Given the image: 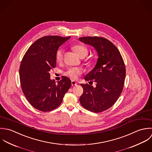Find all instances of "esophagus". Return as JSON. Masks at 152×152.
<instances>
[{"label":"esophagus","instance_id":"1","mask_svg":"<svg viewBox=\"0 0 152 152\" xmlns=\"http://www.w3.org/2000/svg\"><path fill=\"white\" fill-rule=\"evenodd\" d=\"M77 85V83L75 81H72V86H76Z\"/></svg>","mask_w":152,"mask_h":152}]
</instances>
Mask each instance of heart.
<instances>
[{"label":"heart","mask_w":152,"mask_h":152,"mask_svg":"<svg viewBox=\"0 0 152 152\" xmlns=\"http://www.w3.org/2000/svg\"><path fill=\"white\" fill-rule=\"evenodd\" d=\"M72 49L77 53V55L81 58L86 57L88 53V48L83 45L78 44L72 46ZM64 51L62 49H59L56 53V60L58 62H61L63 60ZM82 70L80 69L75 67H69L64 72V75L72 80L76 79L81 74Z\"/></svg>","instance_id":"1"}]
</instances>
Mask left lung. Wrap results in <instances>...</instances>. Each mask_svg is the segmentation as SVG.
<instances>
[{
  "instance_id": "left-lung-1",
  "label": "left lung",
  "mask_w": 152,
  "mask_h": 152,
  "mask_svg": "<svg viewBox=\"0 0 152 152\" xmlns=\"http://www.w3.org/2000/svg\"><path fill=\"white\" fill-rule=\"evenodd\" d=\"M79 40L93 47L98 57L94 68L85 76L89 82L94 80L96 86L80 84L83 93L80 103L89 111L102 112L111 107L121 94L126 76L125 65L119 50L109 40L89 36Z\"/></svg>"
}]
</instances>
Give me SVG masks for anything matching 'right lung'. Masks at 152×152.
I'll use <instances>...</instances> for the list:
<instances>
[{"label": "right lung", "mask_w": 152, "mask_h": 152, "mask_svg": "<svg viewBox=\"0 0 152 152\" xmlns=\"http://www.w3.org/2000/svg\"><path fill=\"white\" fill-rule=\"evenodd\" d=\"M70 37H42L27 50L21 62L19 76L22 91L35 109L49 112L57 108L71 86L66 76L56 83L50 79V71L56 64V53L61 45Z\"/></svg>", "instance_id": "obj_1"}]
</instances>
